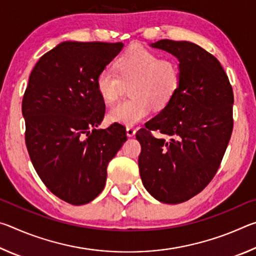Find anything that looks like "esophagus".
I'll list each match as a JSON object with an SVG mask.
<instances>
[{
    "label": "esophagus",
    "instance_id": "esophagus-1",
    "mask_svg": "<svg viewBox=\"0 0 256 256\" xmlns=\"http://www.w3.org/2000/svg\"><path fill=\"white\" fill-rule=\"evenodd\" d=\"M136 130L134 128H132V126H128L126 128V136H130V138L134 136H136Z\"/></svg>",
    "mask_w": 256,
    "mask_h": 256
}]
</instances>
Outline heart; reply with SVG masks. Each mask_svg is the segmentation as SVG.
Segmentation results:
<instances>
[{
    "instance_id": "obj_1",
    "label": "heart",
    "mask_w": 256,
    "mask_h": 256,
    "mask_svg": "<svg viewBox=\"0 0 256 256\" xmlns=\"http://www.w3.org/2000/svg\"><path fill=\"white\" fill-rule=\"evenodd\" d=\"M180 82V68L175 60H160L154 52L134 46L116 60V72L105 68L98 73L96 86L104 100L112 102L123 94L125 84H131V98L116 104L108 112L112 122L131 126L148 118L152 107L162 110L167 106Z\"/></svg>"
}]
</instances>
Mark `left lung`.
Returning a JSON list of instances; mask_svg holds the SVG:
<instances>
[{
    "instance_id": "1",
    "label": "left lung",
    "mask_w": 256,
    "mask_h": 256,
    "mask_svg": "<svg viewBox=\"0 0 256 256\" xmlns=\"http://www.w3.org/2000/svg\"><path fill=\"white\" fill-rule=\"evenodd\" d=\"M150 46L178 58L180 82L168 105L136 132L138 170L156 200L177 204L200 193L218 170L232 132L234 94L219 60L198 45L162 40Z\"/></svg>"
}]
</instances>
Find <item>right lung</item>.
<instances>
[{"mask_svg":"<svg viewBox=\"0 0 256 256\" xmlns=\"http://www.w3.org/2000/svg\"><path fill=\"white\" fill-rule=\"evenodd\" d=\"M123 46L63 42L30 73L22 99L29 157L46 188L73 206L100 194L108 162L128 138L118 123L97 130L105 115L97 76Z\"/></svg>","mask_w":256,"mask_h":256,"instance_id":"obj_1","label":"right lung"}]
</instances>
